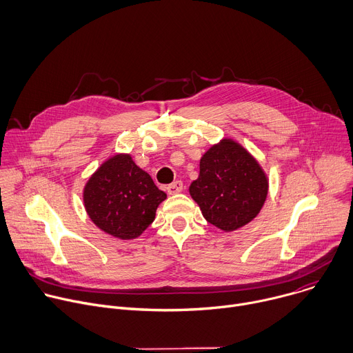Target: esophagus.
I'll return each instance as SVG.
<instances>
[{
    "label": "esophagus",
    "instance_id": "obj_1",
    "mask_svg": "<svg viewBox=\"0 0 353 353\" xmlns=\"http://www.w3.org/2000/svg\"><path fill=\"white\" fill-rule=\"evenodd\" d=\"M183 188H184V185H183V181H180V180L173 181L172 184H169V185L166 187V190H168L169 194H177V192L183 191Z\"/></svg>",
    "mask_w": 353,
    "mask_h": 353
}]
</instances>
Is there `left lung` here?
<instances>
[{
	"label": "left lung",
	"instance_id": "1",
	"mask_svg": "<svg viewBox=\"0 0 353 353\" xmlns=\"http://www.w3.org/2000/svg\"><path fill=\"white\" fill-rule=\"evenodd\" d=\"M190 194L210 223L232 232L259 215L268 180L241 145L223 139L201 158L199 176L191 183Z\"/></svg>",
	"mask_w": 353,
	"mask_h": 353
}]
</instances>
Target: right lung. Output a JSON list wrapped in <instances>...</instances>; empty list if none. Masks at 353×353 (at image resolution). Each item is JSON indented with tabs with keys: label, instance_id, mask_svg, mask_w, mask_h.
<instances>
[{
	"label": "right lung",
	"instance_id": "obj_1",
	"mask_svg": "<svg viewBox=\"0 0 353 353\" xmlns=\"http://www.w3.org/2000/svg\"><path fill=\"white\" fill-rule=\"evenodd\" d=\"M166 194L130 155H116L100 166L83 190L89 218L103 232L123 239L138 237L155 219Z\"/></svg>",
	"mask_w": 353,
	"mask_h": 353
}]
</instances>
